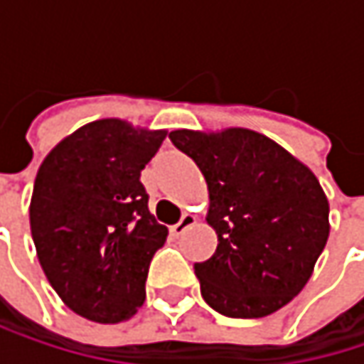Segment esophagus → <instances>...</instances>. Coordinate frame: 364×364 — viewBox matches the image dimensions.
Returning a JSON list of instances; mask_svg holds the SVG:
<instances>
[{"label": "esophagus", "instance_id": "obj_1", "mask_svg": "<svg viewBox=\"0 0 364 364\" xmlns=\"http://www.w3.org/2000/svg\"><path fill=\"white\" fill-rule=\"evenodd\" d=\"M196 221H198V217H196V215H191V213L183 215L181 221H179L177 225H173V228H171V234H173L175 238H179V236H183L191 225H196Z\"/></svg>", "mask_w": 364, "mask_h": 364}]
</instances>
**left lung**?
I'll return each mask as SVG.
<instances>
[{"instance_id": "1", "label": "left lung", "mask_w": 364, "mask_h": 364, "mask_svg": "<svg viewBox=\"0 0 364 364\" xmlns=\"http://www.w3.org/2000/svg\"><path fill=\"white\" fill-rule=\"evenodd\" d=\"M171 141L208 185L206 223L217 251L196 263L204 301L230 318H261L301 293L328 238L316 175L249 128L173 130Z\"/></svg>"}]
</instances>
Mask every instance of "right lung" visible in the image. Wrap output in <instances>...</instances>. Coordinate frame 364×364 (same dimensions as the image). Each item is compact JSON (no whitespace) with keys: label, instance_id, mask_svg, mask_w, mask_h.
<instances>
[{"label":"right lung","instance_id":"right-lung-1","mask_svg":"<svg viewBox=\"0 0 364 364\" xmlns=\"http://www.w3.org/2000/svg\"><path fill=\"white\" fill-rule=\"evenodd\" d=\"M166 130L119 117L67 134L37 171L29 221L39 265L75 314L128 321L145 301V280L168 230L147 206L141 171Z\"/></svg>","mask_w":364,"mask_h":364}]
</instances>
